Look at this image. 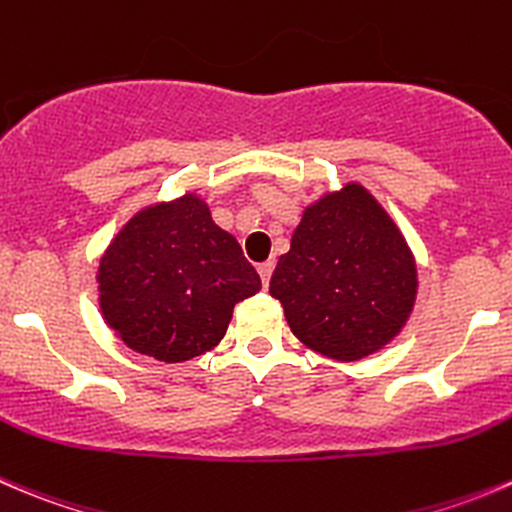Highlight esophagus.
I'll return each instance as SVG.
<instances>
[{"label": "esophagus", "instance_id": "obj_1", "mask_svg": "<svg viewBox=\"0 0 512 512\" xmlns=\"http://www.w3.org/2000/svg\"><path fill=\"white\" fill-rule=\"evenodd\" d=\"M272 270H275V262L272 260H267V262H262L260 267H257V272H260V280H262V285H270V277H272Z\"/></svg>", "mask_w": 512, "mask_h": 512}]
</instances>
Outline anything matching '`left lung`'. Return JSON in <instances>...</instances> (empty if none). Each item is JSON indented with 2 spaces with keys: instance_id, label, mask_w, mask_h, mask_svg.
<instances>
[{
  "instance_id": "1",
  "label": "left lung",
  "mask_w": 512,
  "mask_h": 512,
  "mask_svg": "<svg viewBox=\"0 0 512 512\" xmlns=\"http://www.w3.org/2000/svg\"><path fill=\"white\" fill-rule=\"evenodd\" d=\"M270 295L292 335L320 355L352 362L388 345L413 312L415 257L393 217L362 185L327 192L302 212Z\"/></svg>"
}]
</instances>
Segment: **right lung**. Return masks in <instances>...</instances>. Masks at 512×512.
Segmentation results:
<instances>
[{"instance_id": "1", "label": "right lung", "mask_w": 512, "mask_h": 512, "mask_svg": "<svg viewBox=\"0 0 512 512\" xmlns=\"http://www.w3.org/2000/svg\"><path fill=\"white\" fill-rule=\"evenodd\" d=\"M97 282L104 322L124 345L162 362L212 350L237 302L262 287L195 192L137 212L104 250Z\"/></svg>"}]
</instances>
